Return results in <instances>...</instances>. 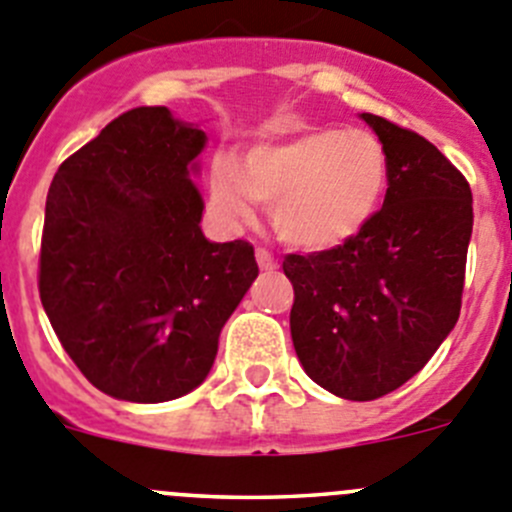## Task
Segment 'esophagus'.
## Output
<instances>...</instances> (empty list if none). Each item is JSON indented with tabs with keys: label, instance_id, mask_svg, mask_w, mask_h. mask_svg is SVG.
<instances>
[{
	"label": "esophagus",
	"instance_id": "1",
	"mask_svg": "<svg viewBox=\"0 0 512 512\" xmlns=\"http://www.w3.org/2000/svg\"><path fill=\"white\" fill-rule=\"evenodd\" d=\"M256 261H259L261 271H274L276 266H279L274 259V253H271L269 248H256Z\"/></svg>",
	"mask_w": 512,
	"mask_h": 512
}]
</instances>
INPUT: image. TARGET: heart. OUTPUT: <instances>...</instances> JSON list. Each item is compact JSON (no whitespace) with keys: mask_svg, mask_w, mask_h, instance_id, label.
<instances>
[{"mask_svg":"<svg viewBox=\"0 0 512 512\" xmlns=\"http://www.w3.org/2000/svg\"><path fill=\"white\" fill-rule=\"evenodd\" d=\"M387 183V150L374 133L301 128L253 143L238 170L218 163L211 201L228 221H248L256 201H271V221L284 241L326 251L367 228Z\"/></svg>","mask_w":512,"mask_h":512,"instance_id":"obj_1","label":"heart"}]
</instances>
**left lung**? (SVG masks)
I'll return each mask as SVG.
<instances>
[{
	"label": "left lung",
	"mask_w": 512,
	"mask_h": 512,
	"mask_svg": "<svg viewBox=\"0 0 512 512\" xmlns=\"http://www.w3.org/2000/svg\"><path fill=\"white\" fill-rule=\"evenodd\" d=\"M362 120L389 158L382 208L352 241L284 259L296 357L319 387L354 402L402 387L452 332L472 233L465 175L415 130Z\"/></svg>",
	"instance_id": "obj_1"
}]
</instances>
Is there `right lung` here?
<instances>
[{
    "label": "right lung",
    "mask_w": 512,
    "mask_h": 512,
    "mask_svg": "<svg viewBox=\"0 0 512 512\" xmlns=\"http://www.w3.org/2000/svg\"><path fill=\"white\" fill-rule=\"evenodd\" d=\"M203 145L168 107H135L72 153L47 193L42 306L77 369L115 399L196 389L259 276L251 243L203 236L191 180Z\"/></svg>",
    "instance_id": "add662e5"
}]
</instances>
